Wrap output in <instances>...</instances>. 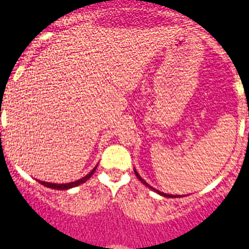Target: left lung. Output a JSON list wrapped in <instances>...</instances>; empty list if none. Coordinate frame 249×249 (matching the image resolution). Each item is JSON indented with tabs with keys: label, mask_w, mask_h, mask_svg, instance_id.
<instances>
[{
	"label": "left lung",
	"mask_w": 249,
	"mask_h": 249,
	"mask_svg": "<svg viewBox=\"0 0 249 249\" xmlns=\"http://www.w3.org/2000/svg\"><path fill=\"white\" fill-rule=\"evenodd\" d=\"M135 174H136V177H138V178H139V179H140V180H141V182H142V183H143V184H145V185H147V187H150V185H148V184H147V183H146V182H145V180H143V179H142V178H141V177H140V176H139V173H138V172H136V171H135ZM150 188H151V189H152V190H155V192H156V193H159V194H160V195H162V196H166V198H176V195L166 194V193H162V192H159V190H157V189H155V188H152V187H150Z\"/></svg>",
	"instance_id": "8db88e82"
}]
</instances>
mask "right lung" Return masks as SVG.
<instances>
[{
    "mask_svg": "<svg viewBox=\"0 0 249 249\" xmlns=\"http://www.w3.org/2000/svg\"><path fill=\"white\" fill-rule=\"evenodd\" d=\"M97 168V167H96ZM96 168H93L92 171L89 172V173L86 176V177L81 178V179L76 180V182H71V183H66V184H56V183H48V182H40L39 180V183L40 184H43L44 187H48V188H51V189H57V190H66V189H70V188H73V187H77V185L82 184V183H85L86 180L89 179L90 177H92V174L94 173V171H96Z\"/></svg>",
    "mask_w": 249,
    "mask_h": 249,
    "instance_id": "1",
    "label": "right lung"
}]
</instances>
